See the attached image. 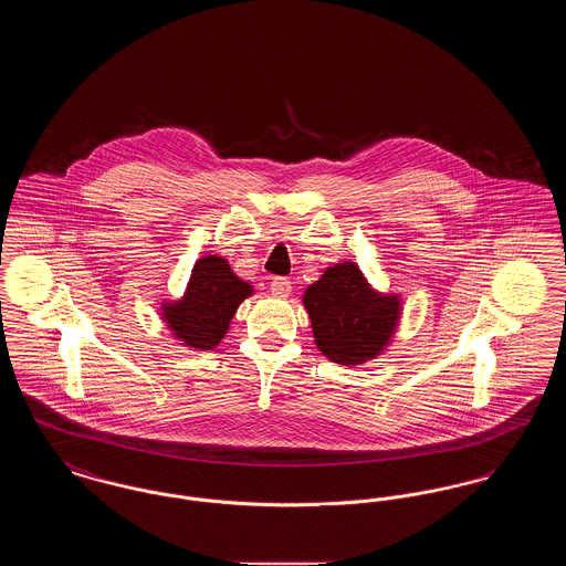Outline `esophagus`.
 <instances>
[{"label": "esophagus", "mask_w": 566, "mask_h": 566, "mask_svg": "<svg viewBox=\"0 0 566 566\" xmlns=\"http://www.w3.org/2000/svg\"><path fill=\"white\" fill-rule=\"evenodd\" d=\"M291 291H293V282H291L289 277L277 275V277L271 280V293H273V295L289 296L291 295Z\"/></svg>", "instance_id": "34e87169"}]
</instances>
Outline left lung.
<instances>
[{
  "label": "left lung",
  "mask_w": 566,
  "mask_h": 566,
  "mask_svg": "<svg viewBox=\"0 0 566 566\" xmlns=\"http://www.w3.org/2000/svg\"><path fill=\"white\" fill-rule=\"evenodd\" d=\"M316 346L339 365H360L390 342L399 298L376 295L354 263H339L303 295Z\"/></svg>",
  "instance_id": "obj_1"
}]
</instances>
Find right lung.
Returning a JSON list of instances; mask_svg holds the SVG:
<instances>
[{"mask_svg":"<svg viewBox=\"0 0 566 566\" xmlns=\"http://www.w3.org/2000/svg\"><path fill=\"white\" fill-rule=\"evenodd\" d=\"M252 286L240 280L224 259L203 256L195 263L187 295L163 307L174 335L190 348L212 350Z\"/></svg>","mask_w":566,"mask_h":566,"instance_id":"1","label":"right lung"}]
</instances>
